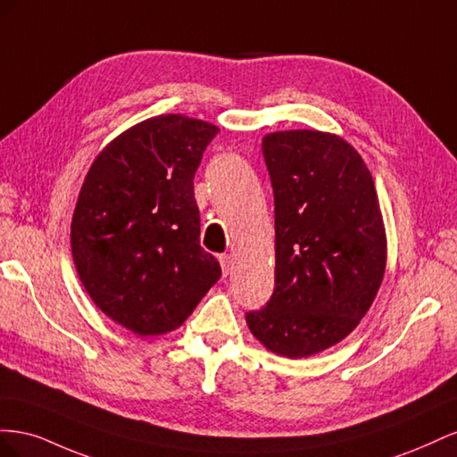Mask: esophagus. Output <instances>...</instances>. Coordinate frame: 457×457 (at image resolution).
<instances>
[{"instance_id": "1", "label": "esophagus", "mask_w": 457, "mask_h": 457, "mask_svg": "<svg viewBox=\"0 0 457 457\" xmlns=\"http://www.w3.org/2000/svg\"><path fill=\"white\" fill-rule=\"evenodd\" d=\"M219 262H220V267H223V276H228L230 270H232V265H234L232 255H230V253L219 255Z\"/></svg>"}]
</instances>
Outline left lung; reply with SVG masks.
<instances>
[{
  "label": "left lung",
  "mask_w": 457,
  "mask_h": 457,
  "mask_svg": "<svg viewBox=\"0 0 457 457\" xmlns=\"http://www.w3.org/2000/svg\"><path fill=\"white\" fill-rule=\"evenodd\" d=\"M274 192V294L245 314L253 337L287 358L343 341L370 311L386 267V234L373 179L336 133L262 137Z\"/></svg>",
  "instance_id": "1"
}]
</instances>
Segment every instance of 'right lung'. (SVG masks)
Segmentation results:
<instances>
[{
  "instance_id": "1",
  "label": "right lung",
  "mask_w": 457,
  "mask_h": 457,
  "mask_svg": "<svg viewBox=\"0 0 457 457\" xmlns=\"http://www.w3.org/2000/svg\"><path fill=\"white\" fill-rule=\"evenodd\" d=\"M219 128L183 114L120 133L91 163L71 225L81 284L141 337L177 329L220 278L200 245L195 173Z\"/></svg>"
}]
</instances>
